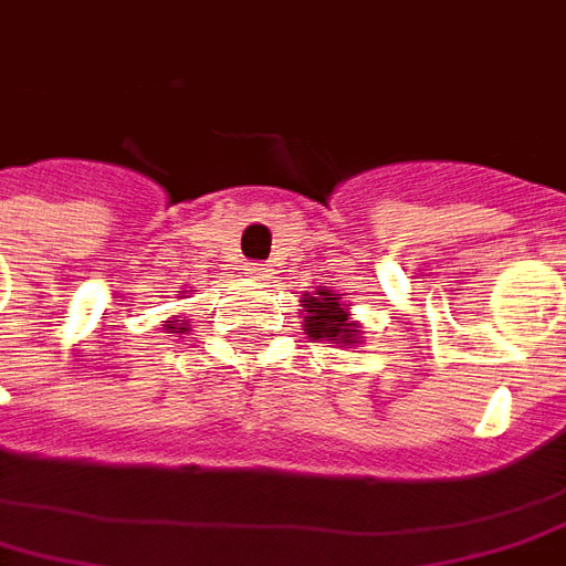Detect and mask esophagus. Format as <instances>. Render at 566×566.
<instances>
[{
    "mask_svg": "<svg viewBox=\"0 0 566 566\" xmlns=\"http://www.w3.org/2000/svg\"><path fill=\"white\" fill-rule=\"evenodd\" d=\"M249 273H252V279H266L270 270H266V264H252L249 266Z\"/></svg>",
    "mask_w": 566,
    "mask_h": 566,
    "instance_id": "esophagus-1",
    "label": "esophagus"
}]
</instances>
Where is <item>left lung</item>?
I'll return each mask as SVG.
<instances>
[{"instance_id":"left-lung-1","label":"left lung","mask_w":566,"mask_h":566,"mask_svg":"<svg viewBox=\"0 0 566 566\" xmlns=\"http://www.w3.org/2000/svg\"><path fill=\"white\" fill-rule=\"evenodd\" d=\"M302 311H305V335L311 340H328V344L337 346H355L361 344L358 335L361 328L349 317V311L344 308L340 302V293L332 291H317V293H305L302 296Z\"/></svg>"}]
</instances>
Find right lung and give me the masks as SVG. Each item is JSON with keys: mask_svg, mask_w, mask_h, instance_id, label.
I'll list each match as a JSON object with an SVG mask.
<instances>
[{"mask_svg": "<svg viewBox=\"0 0 566 566\" xmlns=\"http://www.w3.org/2000/svg\"><path fill=\"white\" fill-rule=\"evenodd\" d=\"M164 332H172V335H185V332H190V328L181 317H170L167 323H164Z\"/></svg>", "mask_w": 566, "mask_h": 566, "instance_id": "obj_1", "label": "right lung"}]
</instances>
